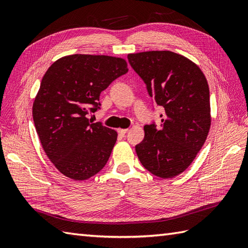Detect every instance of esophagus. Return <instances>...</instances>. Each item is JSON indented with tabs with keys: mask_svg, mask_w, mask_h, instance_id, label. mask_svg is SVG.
<instances>
[{
	"mask_svg": "<svg viewBox=\"0 0 248 248\" xmlns=\"http://www.w3.org/2000/svg\"><path fill=\"white\" fill-rule=\"evenodd\" d=\"M127 132H128V129H118V133L121 136H124L125 134H127Z\"/></svg>",
	"mask_w": 248,
	"mask_h": 248,
	"instance_id": "esophagus-1",
	"label": "esophagus"
}]
</instances>
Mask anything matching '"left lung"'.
Masks as SVG:
<instances>
[{"label":"left lung","mask_w":248,"mask_h":248,"mask_svg":"<svg viewBox=\"0 0 248 248\" xmlns=\"http://www.w3.org/2000/svg\"><path fill=\"white\" fill-rule=\"evenodd\" d=\"M128 60L149 96L164 108L159 127H144L136 154L155 176L173 178L191 165L207 140L211 125L207 78L194 62L171 51L131 53Z\"/></svg>","instance_id":"8db88e82"}]
</instances>
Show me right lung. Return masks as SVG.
<instances>
[{
	"instance_id": "right-lung-1",
	"label": "right lung",
	"mask_w": 248,
	"mask_h": 248,
	"mask_svg": "<svg viewBox=\"0 0 248 248\" xmlns=\"http://www.w3.org/2000/svg\"><path fill=\"white\" fill-rule=\"evenodd\" d=\"M128 72L121 57L73 54L46 70L33 103V119L41 146L62 175L82 181L107 164L117 132L86 116L101 104L100 93Z\"/></svg>"
}]
</instances>
